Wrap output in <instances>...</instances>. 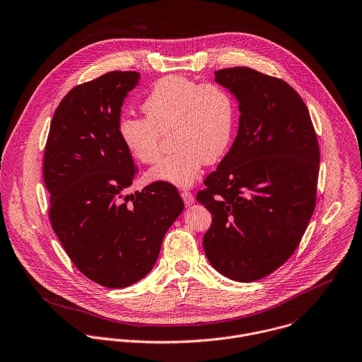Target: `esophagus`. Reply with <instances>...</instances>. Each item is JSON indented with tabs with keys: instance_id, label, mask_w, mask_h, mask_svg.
<instances>
[{
	"instance_id": "esophagus-1",
	"label": "esophagus",
	"mask_w": 362,
	"mask_h": 362,
	"mask_svg": "<svg viewBox=\"0 0 362 362\" xmlns=\"http://www.w3.org/2000/svg\"><path fill=\"white\" fill-rule=\"evenodd\" d=\"M181 197H182V199H184V202H185L187 206H189V205H192V204L195 202L192 192H189V191H187V189L181 191Z\"/></svg>"
}]
</instances>
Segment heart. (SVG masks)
<instances>
[{"label": "heart", "mask_w": 362, "mask_h": 362, "mask_svg": "<svg viewBox=\"0 0 362 362\" xmlns=\"http://www.w3.org/2000/svg\"><path fill=\"white\" fill-rule=\"evenodd\" d=\"M143 112L146 118L123 117L118 126L132 157L154 164L163 153V136L170 133L175 148L150 171L151 180L188 187L206 161L215 163L225 156L233 140L236 103L218 83L167 76L148 93Z\"/></svg>", "instance_id": "obj_1"}]
</instances>
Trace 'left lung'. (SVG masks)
Wrapping results in <instances>:
<instances>
[{
	"label": "left lung",
	"mask_w": 362,
	"mask_h": 362,
	"mask_svg": "<svg viewBox=\"0 0 362 362\" xmlns=\"http://www.w3.org/2000/svg\"><path fill=\"white\" fill-rule=\"evenodd\" d=\"M236 95L239 133L197 199L212 215L204 250L225 276L251 282L279 268L313 215L320 150L309 111L284 80L248 67L215 71Z\"/></svg>",
	"instance_id": "1"
}]
</instances>
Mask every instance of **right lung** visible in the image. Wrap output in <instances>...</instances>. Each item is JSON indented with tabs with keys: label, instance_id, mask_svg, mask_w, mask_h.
Returning <instances> with one entry per match:
<instances>
[{
	"label": "right lung",
	"instance_id": "obj_1",
	"mask_svg": "<svg viewBox=\"0 0 362 362\" xmlns=\"http://www.w3.org/2000/svg\"><path fill=\"white\" fill-rule=\"evenodd\" d=\"M139 77L117 70L70 90L45 147L52 229L77 269L107 288L129 286L150 272L184 209L177 188L165 181L127 194L137 165L118 126L123 98Z\"/></svg>",
	"mask_w": 362,
	"mask_h": 362
}]
</instances>
